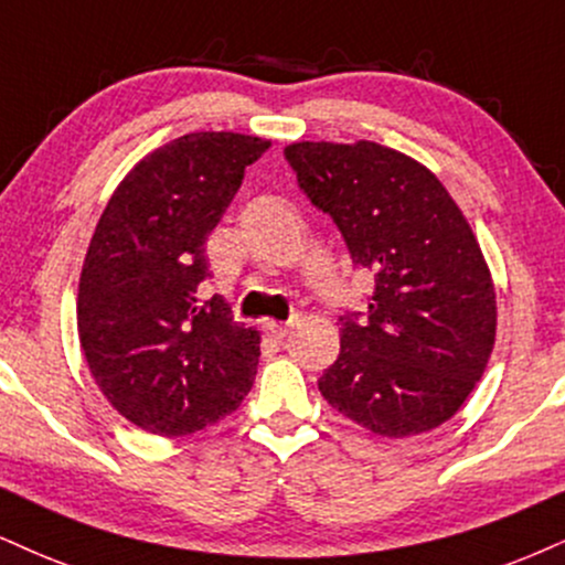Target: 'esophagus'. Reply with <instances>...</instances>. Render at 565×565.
Wrapping results in <instances>:
<instances>
[{
  "instance_id": "1",
  "label": "esophagus",
  "mask_w": 565,
  "mask_h": 565,
  "mask_svg": "<svg viewBox=\"0 0 565 565\" xmlns=\"http://www.w3.org/2000/svg\"><path fill=\"white\" fill-rule=\"evenodd\" d=\"M288 330H290L288 322H264V332H267L271 340H282L288 335Z\"/></svg>"
}]
</instances>
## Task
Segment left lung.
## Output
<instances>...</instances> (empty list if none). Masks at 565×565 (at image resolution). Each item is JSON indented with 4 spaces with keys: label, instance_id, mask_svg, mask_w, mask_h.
<instances>
[{
    "label": "left lung",
    "instance_id": "left-lung-1",
    "mask_svg": "<svg viewBox=\"0 0 565 565\" xmlns=\"http://www.w3.org/2000/svg\"><path fill=\"white\" fill-rule=\"evenodd\" d=\"M285 159L353 264L374 271L369 315L340 317V356L319 393L382 437L440 427L495 345V285L475 230L435 172L387 146L301 141Z\"/></svg>",
    "mask_w": 565,
    "mask_h": 565
}]
</instances>
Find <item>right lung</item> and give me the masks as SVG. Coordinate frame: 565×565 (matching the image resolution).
<instances>
[{
    "instance_id": "obj_1",
    "label": "right lung",
    "mask_w": 565,
    "mask_h": 565,
    "mask_svg": "<svg viewBox=\"0 0 565 565\" xmlns=\"http://www.w3.org/2000/svg\"><path fill=\"white\" fill-rule=\"evenodd\" d=\"M271 141L201 130L146 154L104 206L78 285V338L90 377L117 414L183 437L241 406L259 332L220 296L201 301L204 243Z\"/></svg>"
}]
</instances>
